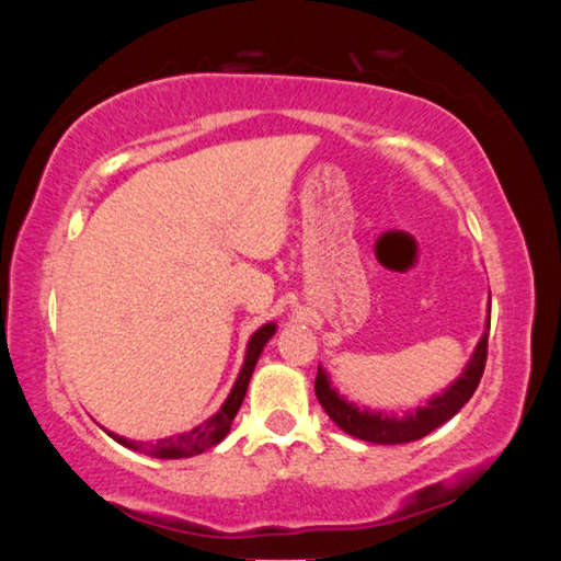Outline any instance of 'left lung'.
Segmentation results:
<instances>
[{"label":"left lung","instance_id":"left-lung-1","mask_svg":"<svg viewBox=\"0 0 561 561\" xmlns=\"http://www.w3.org/2000/svg\"><path fill=\"white\" fill-rule=\"evenodd\" d=\"M488 334H490V314L488 324L478 346L472 351V358L465 366V371L455 378V381L445 388L443 393H435L428 398V403L417 405L415 411H408L405 415L388 413V411H374V408H360L354 401H346L344 396L329 381V374L319 366L314 391L321 408L334 421L341 431L354 435L358 440H368L376 445H401L421 440L423 435L440 428L450 417L460 411V408L470 401L474 388H478L482 371H485L488 360Z\"/></svg>","mask_w":561,"mask_h":561}]
</instances>
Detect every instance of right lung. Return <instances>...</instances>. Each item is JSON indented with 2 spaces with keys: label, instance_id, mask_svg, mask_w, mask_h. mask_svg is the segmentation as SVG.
I'll use <instances>...</instances> for the list:
<instances>
[{
  "label": "right lung",
  "instance_id": "1",
  "mask_svg": "<svg viewBox=\"0 0 561 561\" xmlns=\"http://www.w3.org/2000/svg\"><path fill=\"white\" fill-rule=\"evenodd\" d=\"M274 331H277V324H274V321H270V324H264L254 331V334L250 336V344H247V351H244V364L240 368V376H237V381L232 386L230 396H227V401L220 405V411H217L213 417H207V421H203L201 425H195L193 431L170 435V438H160L156 443L128 440V438H123V435H116L111 431H106V433L113 440L121 443L123 448L146 453V455H150V458H163V460L193 458V455H201L205 450L215 448V445L225 440V435L230 433L234 415H237V411H240V405L244 401V393H247V386H250L254 366H257L262 351H264V346H267V341L274 336Z\"/></svg>",
  "mask_w": 561,
  "mask_h": 561
}]
</instances>
